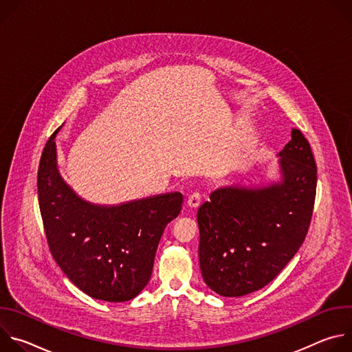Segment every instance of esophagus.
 <instances>
[{
	"mask_svg": "<svg viewBox=\"0 0 352 352\" xmlns=\"http://www.w3.org/2000/svg\"><path fill=\"white\" fill-rule=\"evenodd\" d=\"M200 202H202V196H200V193L195 192V193H192V195L188 197L186 205H188V208H190V209H196V208L200 205Z\"/></svg>",
	"mask_w": 352,
	"mask_h": 352,
	"instance_id": "1",
	"label": "esophagus"
}]
</instances>
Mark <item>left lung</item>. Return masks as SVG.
Masks as SVG:
<instances>
[{"instance_id": "1", "label": "left lung", "mask_w": 352, "mask_h": 352, "mask_svg": "<svg viewBox=\"0 0 352 352\" xmlns=\"http://www.w3.org/2000/svg\"><path fill=\"white\" fill-rule=\"evenodd\" d=\"M278 156V182L221 186L197 210L200 270L219 295L242 296L263 288L305 241L318 181L311 144L294 128Z\"/></svg>"}]
</instances>
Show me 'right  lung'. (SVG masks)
<instances>
[{"instance_id":"right-lung-1","label":"right lung","mask_w":352,"mask_h":352,"mask_svg":"<svg viewBox=\"0 0 352 352\" xmlns=\"http://www.w3.org/2000/svg\"><path fill=\"white\" fill-rule=\"evenodd\" d=\"M61 126L45 143L37 171L48 248L80 291L107 302H125L148 283L159 241L179 214L184 197L171 192L117 206L86 202L58 171L56 135Z\"/></svg>"}]
</instances>
